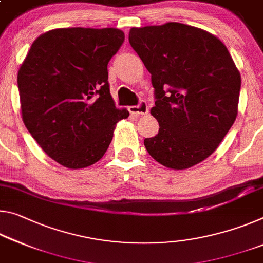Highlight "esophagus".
Segmentation results:
<instances>
[{
	"label": "esophagus",
	"mask_w": 263,
	"mask_h": 263,
	"mask_svg": "<svg viewBox=\"0 0 263 263\" xmlns=\"http://www.w3.org/2000/svg\"><path fill=\"white\" fill-rule=\"evenodd\" d=\"M128 111H130L131 114L135 115V116H144V115H147L148 107H147L146 103L140 102L139 105H135V106L128 107Z\"/></svg>",
	"instance_id": "1"
}]
</instances>
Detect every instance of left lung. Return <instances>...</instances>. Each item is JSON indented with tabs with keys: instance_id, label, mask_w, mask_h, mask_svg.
I'll return each mask as SVG.
<instances>
[{
	"instance_id": "1",
	"label": "left lung",
	"mask_w": 263,
	"mask_h": 263,
	"mask_svg": "<svg viewBox=\"0 0 263 263\" xmlns=\"http://www.w3.org/2000/svg\"><path fill=\"white\" fill-rule=\"evenodd\" d=\"M128 42L151 73L157 98L151 115L159 132L144 140L149 156L171 170L203 161L237 116L241 74L226 45L178 22L132 28Z\"/></svg>"
}]
</instances>
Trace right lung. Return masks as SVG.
Returning a JSON list of instances; mask_svg holds the SVG:
<instances>
[{
  "mask_svg": "<svg viewBox=\"0 0 263 263\" xmlns=\"http://www.w3.org/2000/svg\"><path fill=\"white\" fill-rule=\"evenodd\" d=\"M119 29L60 28L40 35L21 64L17 84L23 123L41 148L70 170L105 154L117 123L107 63L124 42Z\"/></svg>",
  "mask_w": 263,
  "mask_h": 263,
  "instance_id": "obj_1",
  "label": "right lung"
}]
</instances>
